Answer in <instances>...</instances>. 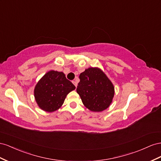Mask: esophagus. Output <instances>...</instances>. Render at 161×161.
Segmentation results:
<instances>
[{
	"label": "esophagus",
	"mask_w": 161,
	"mask_h": 161,
	"mask_svg": "<svg viewBox=\"0 0 161 161\" xmlns=\"http://www.w3.org/2000/svg\"><path fill=\"white\" fill-rule=\"evenodd\" d=\"M72 82H73V84H74L75 86L77 88V81H76V80H74V81H73Z\"/></svg>",
	"instance_id": "obj_1"
}]
</instances>
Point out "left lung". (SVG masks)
<instances>
[{
    "instance_id": "8db88e82",
    "label": "left lung",
    "mask_w": 161,
    "mask_h": 161,
    "mask_svg": "<svg viewBox=\"0 0 161 161\" xmlns=\"http://www.w3.org/2000/svg\"><path fill=\"white\" fill-rule=\"evenodd\" d=\"M77 92L84 106L94 112H101L111 104L114 88L106 74L98 67H90L80 75Z\"/></svg>"
}]
</instances>
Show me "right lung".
Here are the masks:
<instances>
[{"instance_id":"obj_1","label":"right lung","mask_w":161,"mask_h":161,"mask_svg":"<svg viewBox=\"0 0 161 161\" xmlns=\"http://www.w3.org/2000/svg\"><path fill=\"white\" fill-rule=\"evenodd\" d=\"M75 89L63 72L51 70L41 78L34 88V97L38 107L47 112L60 108L67 95Z\"/></svg>"}]
</instances>
